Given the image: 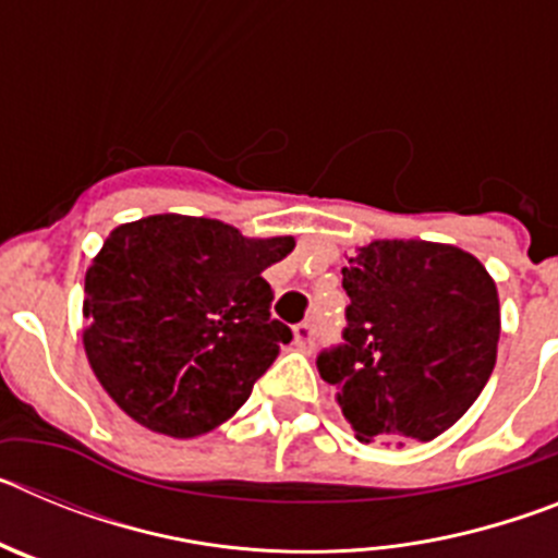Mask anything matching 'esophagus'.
Returning a JSON list of instances; mask_svg holds the SVG:
<instances>
[{"label": "esophagus", "instance_id": "1", "mask_svg": "<svg viewBox=\"0 0 558 558\" xmlns=\"http://www.w3.org/2000/svg\"><path fill=\"white\" fill-rule=\"evenodd\" d=\"M293 340L299 349H313V340H315V327L310 322L295 324L293 327Z\"/></svg>", "mask_w": 558, "mask_h": 558}]
</instances>
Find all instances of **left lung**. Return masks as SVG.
I'll use <instances>...</instances> for the list:
<instances>
[{
  "instance_id": "8db88e82",
  "label": "left lung",
  "mask_w": 558,
  "mask_h": 558,
  "mask_svg": "<svg viewBox=\"0 0 558 558\" xmlns=\"http://www.w3.org/2000/svg\"><path fill=\"white\" fill-rule=\"evenodd\" d=\"M343 347L318 354L360 441H433L489 383L500 340L495 279L427 240H374L343 268Z\"/></svg>"
}]
</instances>
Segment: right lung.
Listing matches in <instances>:
<instances>
[{
  "label": "right lung",
  "mask_w": 558,
  "mask_h": 558,
  "mask_svg": "<svg viewBox=\"0 0 558 558\" xmlns=\"http://www.w3.org/2000/svg\"><path fill=\"white\" fill-rule=\"evenodd\" d=\"M293 245L190 215L117 226L88 265L83 299V349L108 397L172 438L234 416L293 338L270 318L263 279Z\"/></svg>",
  "instance_id": "obj_1"
}]
</instances>
